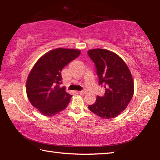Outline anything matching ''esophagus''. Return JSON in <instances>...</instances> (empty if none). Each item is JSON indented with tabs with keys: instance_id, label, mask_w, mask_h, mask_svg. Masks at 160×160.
<instances>
[{
	"instance_id": "esophagus-1",
	"label": "esophagus",
	"mask_w": 160,
	"mask_h": 160,
	"mask_svg": "<svg viewBox=\"0 0 160 160\" xmlns=\"http://www.w3.org/2000/svg\"><path fill=\"white\" fill-rule=\"evenodd\" d=\"M86 91H80L79 92V94H81V95H85V94H86Z\"/></svg>"
}]
</instances>
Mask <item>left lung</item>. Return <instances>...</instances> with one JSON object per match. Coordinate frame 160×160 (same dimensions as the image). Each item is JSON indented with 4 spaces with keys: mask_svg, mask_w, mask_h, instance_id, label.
Here are the masks:
<instances>
[{
    "mask_svg": "<svg viewBox=\"0 0 160 160\" xmlns=\"http://www.w3.org/2000/svg\"><path fill=\"white\" fill-rule=\"evenodd\" d=\"M88 53L95 63L98 84L106 90L103 97L97 96L96 102L88 108L103 119L114 118L132 100L134 91L132 73L125 62L114 52L98 48Z\"/></svg>",
    "mask_w": 160,
    "mask_h": 160,
    "instance_id": "obj_1",
    "label": "left lung"
}]
</instances>
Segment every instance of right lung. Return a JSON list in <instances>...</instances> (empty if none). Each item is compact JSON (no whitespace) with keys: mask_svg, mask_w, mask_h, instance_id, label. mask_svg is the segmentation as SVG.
<instances>
[{"mask_svg":"<svg viewBox=\"0 0 160 160\" xmlns=\"http://www.w3.org/2000/svg\"><path fill=\"white\" fill-rule=\"evenodd\" d=\"M75 49L57 48L47 52L38 60L27 80V94L35 108L45 116H52L64 110L72 96L60 88L63 67L79 56Z\"/></svg>","mask_w":160,"mask_h":160,"instance_id":"right-lung-1","label":"right lung"}]
</instances>
